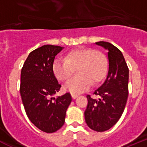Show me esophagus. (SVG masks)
Wrapping results in <instances>:
<instances>
[{"label":"esophagus","mask_w":147,"mask_h":147,"mask_svg":"<svg viewBox=\"0 0 147 147\" xmlns=\"http://www.w3.org/2000/svg\"><path fill=\"white\" fill-rule=\"evenodd\" d=\"M71 96H72V98L74 99V98H76V97L78 96V95L76 94H74V93H71Z\"/></svg>","instance_id":"1"}]
</instances>
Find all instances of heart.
Here are the masks:
<instances>
[{"instance_id": "obj_1", "label": "heart", "mask_w": 147, "mask_h": 147, "mask_svg": "<svg viewBox=\"0 0 147 147\" xmlns=\"http://www.w3.org/2000/svg\"><path fill=\"white\" fill-rule=\"evenodd\" d=\"M108 62L106 56L93 49H78L67 54L65 59H55L53 73L58 80H67L76 70L75 77L67 82L65 89L78 94L89 88L90 84H97L107 74Z\"/></svg>"}]
</instances>
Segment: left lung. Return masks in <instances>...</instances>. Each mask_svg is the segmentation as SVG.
<instances>
[{
  "instance_id": "left-lung-1",
  "label": "left lung",
  "mask_w": 147,
  "mask_h": 147,
  "mask_svg": "<svg viewBox=\"0 0 147 147\" xmlns=\"http://www.w3.org/2000/svg\"><path fill=\"white\" fill-rule=\"evenodd\" d=\"M96 44L108 50L109 70L105 82L93 93L98 98L87 95L85 119L90 129L104 132L115 125L124 112L128 97L129 68L115 45L104 41Z\"/></svg>"
}]
</instances>
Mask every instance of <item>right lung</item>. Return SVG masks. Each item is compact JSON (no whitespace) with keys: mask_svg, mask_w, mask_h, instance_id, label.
<instances>
[{"mask_svg":"<svg viewBox=\"0 0 147 147\" xmlns=\"http://www.w3.org/2000/svg\"><path fill=\"white\" fill-rule=\"evenodd\" d=\"M62 49L45 45L32 51L20 74V93L26 113L35 127L47 133L63 126L66 110L72 101L70 93L52 97L61 88L52 67L55 56Z\"/></svg>","mask_w":147,"mask_h":147,"instance_id":"1","label":"right lung"}]
</instances>
